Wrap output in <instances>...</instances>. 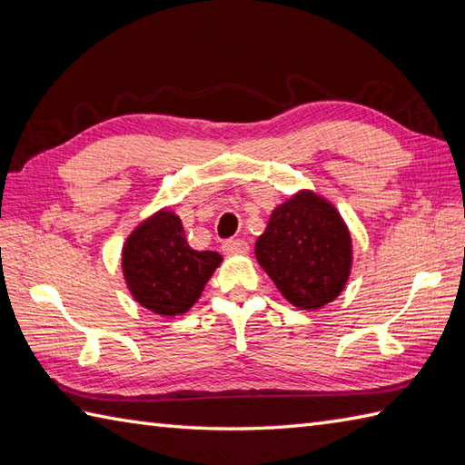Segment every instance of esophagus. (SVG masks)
I'll return each instance as SVG.
<instances>
[{"mask_svg": "<svg viewBox=\"0 0 465 465\" xmlns=\"http://www.w3.org/2000/svg\"><path fill=\"white\" fill-rule=\"evenodd\" d=\"M223 251L226 254H246L249 252V244H246L242 239H229L223 242Z\"/></svg>", "mask_w": 465, "mask_h": 465, "instance_id": "esophagus-1", "label": "esophagus"}]
</instances>
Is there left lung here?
I'll use <instances>...</instances> for the list:
<instances>
[{
	"instance_id": "1",
	"label": "left lung",
	"mask_w": 465,
	"mask_h": 465,
	"mask_svg": "<svg viewBox=\"0 0 465 465\" xmlns=\"http://www.w3.org/2000/svg\"><path fill=\"white\" fill-rule=\"evenodd\" d=\"M254 254L288 302L318 311L344 291L352 239L332 204L301 191L272 211Z\"/></svg>"
}]
</instances>
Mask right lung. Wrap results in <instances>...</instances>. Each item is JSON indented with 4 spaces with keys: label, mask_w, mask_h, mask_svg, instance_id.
I'll return each instance as SVG.
<instances>
[{
    "label": "right lung",
    "mask_w": 465,
    "mask_h": 465,
    "mask_svg": "<svg viewBox=\"0 0 465 465\" xmlns=\"http://www.w3.org/2000/svg\"><path fill=\"white\" fill-rule=\"evenodd\" d=\"M221 262L219 252L191 249L181 219L169 209L129 234L121 259L133 298L161 316L187 312Z\"/></svg>",
    "instance_id": "right-lung-1"
}]
</instances>
